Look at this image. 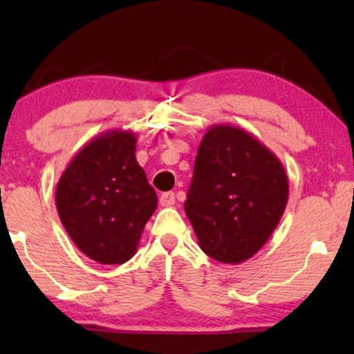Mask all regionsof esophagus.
I'll return each mask as SVG.
<instances>
[{
	"label": "esophagus",
	"instance_id": "34e87169",
	"mask_svg": "<svg viewBox=\"0 0 354 354\" xmlns=\"http://www.w3.org/2000/svg\"><path fill=\"white\" fill-rule=\"evenodd\" d=\"M174 201H176V198H174V193H171V191H168V193H163L160 196V205L161 206H173Z\"/></svg>",
	"mask_w": 354,
	"mask_h": 354
}]
</instances>
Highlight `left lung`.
Masks as SVG:
<instances>
[{
	"label": "left lung",
	"mask_w": 354,
	"mask_h": 354,
	"mask_svg": "<svg viewBox=\"0 0 354 354\" xmlns=\"http://www.w3.org/2000/svg\"><path fill=\"white\" fill-rule=\"evenodd\" d=\"M281 161L245 129L214 124L203 136L186 216L206 254L239 265L270 239L288 203Z\"/></svg>",
	"instance_id": "1"
}]
</instances>
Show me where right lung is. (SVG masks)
<instances>
[{
	"label": "right lung",
	"instance_id": "obj_1",
	"mask_svg": "<svg viewBox=\"0 0 354 354\" xmlns=\"http://www.w3.org/2000/svg\"><path fill=\"white\" fill-rule=\"evenodd\" d=\"M136 135L109 129L76 154L56 186V209L81 253L123 265L140 245L158 196L138 165Z\"/></svg>",
	"mask_w": 354,
	"mask_h": 354
}]
</instances>
